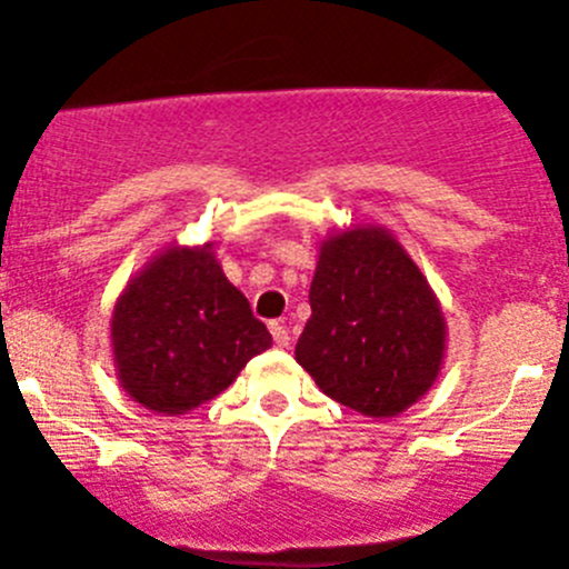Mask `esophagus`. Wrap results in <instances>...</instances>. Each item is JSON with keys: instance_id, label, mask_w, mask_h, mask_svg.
Returning <instances> with one entry per match:
<instances>
[{"instance_id": "1", "label": "esophagus", "mask_w": 569, "mask_h": 569, "mask_svg": "<svg viewBox=\"0 0 569 569\" xmlns=\"http://www.w3.org/2000/svg\"><path fill=\"white\" fill-rule=\"evenodd\" d=\"M271 336L273 341H277V347L290 345V331H287L284 322H271Z\"/></svg>"}]
</instances>
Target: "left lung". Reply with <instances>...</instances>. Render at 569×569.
<instances>
[{
  "instance_id": "8db88e82",
  "label": "left lung",
  "mask_w": 569,
  "mask_h": 569,
  "mask_svg": "<svg viewBox=\"0 0 569 569\" xmlns=\"http://www.w3.org/2000/svg\"><path fill=\"white\" fill-rule=\"evenodd\" d=\"M309 303L296 360L333 401L369 418H393L437 380L442 311L388 230L356 228L328 238Z\"/></svg>"
}]
</instances>
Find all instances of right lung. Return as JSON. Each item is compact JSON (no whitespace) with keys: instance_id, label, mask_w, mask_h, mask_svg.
<instances>
[{"instance_id":"right-lung-1","label":"right lung","mask_w":569,"mask_h":569,"mask_svg":"<svg viewBox=\"0 0 569 569\" xmlns=\"http://www.w3.org/2000/svg\"><path fill=\"white\" fill-rule=\"evenodd\" d=\"M127 393L151 412L184 415L222 393L271 347V333L209 252L173 247L127 284L111 320Z\"/></svg>"}]
</instances>
